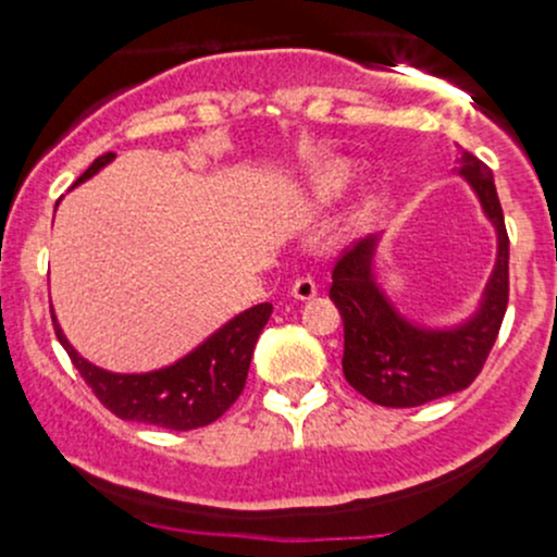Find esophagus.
Wrapping results in <instances>:
<instances>
[{
    "label": "esophagus",
    "mask_w": 557,
    "mask_h": 557,
    "mask_svg": "<svg viewBox=\"0 0 557 557\" xmlns=\"http://www.w3.org/2000/svg\"><path fill=\"white\" fill-rule=\"evenodd\" d=\"M290 296H294L296 301H310L312 296H318V285H314L310 277H299L290 285Z\"/></svg>",
    "instance_id": "obj_1"
}]
</instances>
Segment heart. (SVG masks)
Here are the masks:
<instances>
[{"label":"heart","mask_w":557,"mask_h":557,"mask_svg":"<svg viewBox=\"0 0 557 557\" xmlns=\"http://www.w3.org/2000/svg\"><path fill=\"white\" fill-rule=\"evenodd\" d=\"M352 183V170L342 161H325V164L314 166V170L307 174L305 180V201L310 207H329L334 201H339L345 196V190L350 188ZM372 207V196H363L361 205H358V212H367Z\"/></svg>","instance_id":"b5f03b06"}]
</instances>
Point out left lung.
Listing matches in <instances>:
<instances>
[{
    "instance_id": "8db88e82",
    "label": "left lung",
    "mask_w": 557,
    "mask_h": 557,
    "mask_svg": "<svg viewBox=\"0 0 557 557\" xmlns=\"http://www.w3.org/2000/svg\"><path fill=\"white\" fill-rule=\"evenodd\" d=\"M496 232V263L474 310L458 323L431 325L409 318L387 296L377 272L385 232L361 239L331 274V301L345 323L342 372L369 401L420 407L474 383L502 329L509 301V237L493 174L460 150L458 170Z\"/></svg>"
}]
</instances>
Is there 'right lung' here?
I'll return each mask as SVG.
<instances>
[{"mask_svg":"<svg viewBox=\"0 0 557 557\" xmlns=\"http://www.w3.org/2000/svg\"><path fill=\"white\" fill-rule=\"evenodd\" d=\"M112 159L115 153L99 156L77 177L75 188L102 172ZM269 314H272L269 301L234 314L207 339H201L194 350L166 367L150 369V372H110V369L97 367L72 347L64 329L55 320V312L53 325L55 336L70 352L75 369L112 414H117L121 420L159 425V429L190 431L199 425H210L237 401L245 387L247 369H250L252 347H256Z\"/></svg>","mask_w":557,"mask_h":557,"instance_id":"obj_1","label":"right lung"}]
</instances>
